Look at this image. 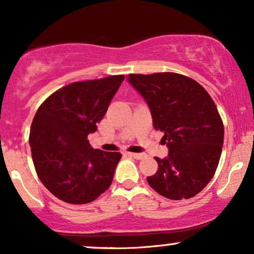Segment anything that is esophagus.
<instances>
[{
	"instance_id": "1",
	"label": "esophagus",
	"mask_w": 254,
	"mask_h": 254,
	"mask_svg": "<svg viewBox=\"0 0 254 254\" xmlns=\"http://www.w3.org/2000/svg\"><path fill=\"white\" fill-rule=\"evenodd\" d=\"M127 155H128V156H131V158H134V159H138V160H140V159H142V154H138V153H131V152H127L126 153Z\"/></svg>"
}]
</instances>
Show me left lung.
I'll return each mask as SVG.
<instances>
[{
    "mask_svg": "<svg viewBox=\"0 0 254 254\" xmlns=\"http://www.w3.org/2000/svg\"><path fill=\"white\" fill-rule=\"evenodd\" d=\"M128 81L148 103L169 148L168 158H155L159 168L148 184L171 200L194 197L213 178L222 152L223 122L213 99L180 73H130Z\"/></svg>",
    "mask_w": 254,
    "mask_h": 254,
    "instance_id": "left-lung-1",
    "label": "left lung"
}]
</instances>
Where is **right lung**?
<instances>
[{"label":"right lung","instance_id":"1","mask_svg":"<svg viewBox=\"0 0 254 254\" xmlns=\"http://www.w3.org/2000/svg\"><path fill=\"white\" fill-rule=\"evenodd\" d=\"M124 78L74 81L49 95L35 113L28 139L35 171L64 202H91L112 184L122 154L94 149L87 137L98 130Z\"/></svg>","mask_w":254,"mask_h":254}]
</instances>
